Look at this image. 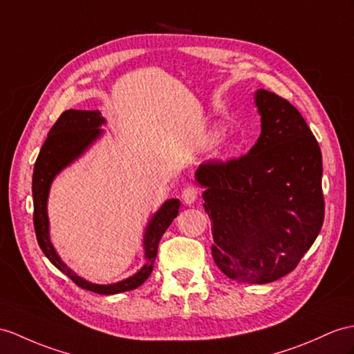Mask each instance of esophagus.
Returning <instances> with one entry per match:
<instances>
[{"label": "esophagus", "mask_w": 354, "mask_h": 354, "mask_svg": "<svg viewBox=\"0 0 354 354\" xmlns=\"http://www.w3.org/2000/svg\"><path fill=\"white\" fill-rule=\"evenodd\" d=\"M196 198H198V191H196L194 186H187V187L183 189V192H182V201H183V204L192 205L196 201Z\"/></svg>", "instance_id": "34e87169"}]
</instances>
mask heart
<instances>
[{"mask_svg":"<svg viewBox=\"0 0 354 354\" xmlns=\"http://www.w3.org/2000/svg\"><path fill=\"white\" fill-rule=\"evenodd\" d=\"M222 135V131L219 127H213L210 129L209 132L205 133L204 136V144H213L214 141L218 140V138ZM231 151V142L227 140H222L218 142L216 147L213 150V158H223L225 154H228Z\"/></svg>","mask_w":354,"mask_h":354,"instance_id":"1","label":"heart"}]
</instances>
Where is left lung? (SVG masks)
<instances>
[{"mask_svg":"<svg viewBox=\"0 0 354 354\" xmlns=\"http://www.w3.org/2000/svg\"><path fill=\"white\" fill-rule=\"evenodd\" d=\"M261 135L246 156L195 171L212 221V255L228 278L269 283L290 273L324 219L322 151L305 118L267 90L254 93Z\"/></svg>","mask_w":354,"mask_h":354,"instance_id":"left-lung-1","label":"left lung"}]
</instances>
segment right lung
<instances>
[{"label": "right lung", "instance_id": "add662e5", "mask_svg": "<svg viewBox=\"0 0 354 354\" xmlns=\"http://www.w3.org/2000/svg\"><path fill=\"white\" fill-rule=\"evenodd\" d=\"M106 124L100 111H64L57 123L50 129L45 144L39 153L32 172V201H34V230H36L39 246L59 272L71 278L77 287L88 290L97 295H117L129 290H135L145 282L153 270L154 260L158 255L160 237L171 222L177 218L180 201L169 198L163 203L158 212H154L147 221L142 234L144 264L129 278L112 283H94L80 277L63 260L50 240L48 198L55 177L71 167L75 160L82 158L93 144L105 135L102 126Z\"/></svg>", "mask_w": 354, "mask_h": 354}]
</instances>
